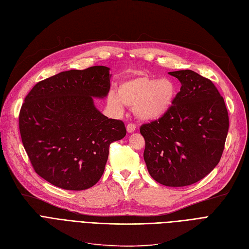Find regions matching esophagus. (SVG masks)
<instances>
[{
  "instance_id": "obj_1",
  "label": "esophagus",
  "mask_w": 249,
  "mask_h": 249,
  "mask_svg": "<svg viewBox=\"0 0 249 249\" xmlns=\"http://www.w3.org/2000/svg\"><path fill=\"white\" fill-rule=\"evenodd\" d=\"M126 129H127V132H128V133H132V132H134V131H135L136 127H135V125H134V124L129 123V124H128V125L126 126Z\"/></svg>"
}]
</instances>
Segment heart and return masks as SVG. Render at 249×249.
Listing matches in <instances>:
<instances>
[{
  "label": "heart",
  "mask_w": 249,
  "mask_h": 249,
  "mask_svg": "<svg viewBox=\"0 0 249 249\" xmlns=\"http://www.w3.org/2000/svg\"><path fill=\"white\" fill-rule=\"evenodd\" d=\"M177 86L170 78L134 72L120 82L118 94L108 93V104L119 112L123 105L133 107L135 116L142 121H154L166 114L173 106Z\"/></svg>",
  "instance_id": "heart-1"
}]
</instances>
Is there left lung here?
Instances as JSON below:
<instances>
[{
    "instance_id": "left-lung-1",
    "label": "left lung",
    "mask_w": 249,
    "mask_h": 249,
    "mask_svg": "<svg viewBox=\"0 0 249 249\" xmlns=\"http://www.w3.org/2000/svg\"><path fill=\"white\" fill-rule=\"evenodd\" d=\"M180 91L168 112L143 124V159L151 177L167 187L205 178L222 157L229 130L223 96L210 80L191 70L170 71Z\"/></svg>"
}]
</instances>
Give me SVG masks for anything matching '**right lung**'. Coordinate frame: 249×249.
<instances>
[{"mask_svg": "<svg viewBox=\"0 0 249 249\" xmlns=\"http://www.w3.org/2000/svg\"><path fill=\"white\" fill-rule=\"evenodd\" d=\"M109 69L71 70L33 87L19 113V131L35 171L70 191L91 188L105 171L108 148L122 140L121 120L108 119L94 106L107 95Z\"/></svg>", "mask_w": 249, "mask_h": 249, "instance_id": "obj_1", "label": "right lung"}]
</instances>
